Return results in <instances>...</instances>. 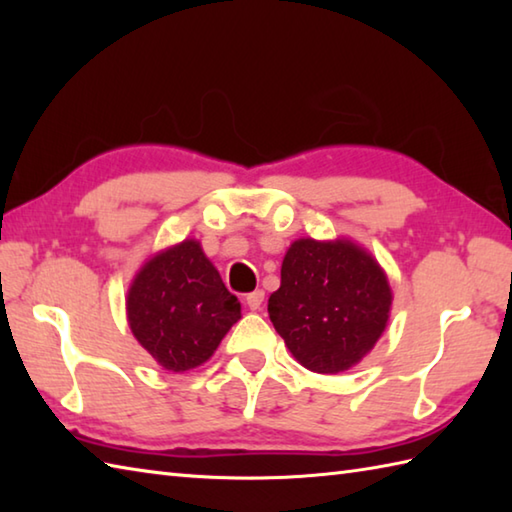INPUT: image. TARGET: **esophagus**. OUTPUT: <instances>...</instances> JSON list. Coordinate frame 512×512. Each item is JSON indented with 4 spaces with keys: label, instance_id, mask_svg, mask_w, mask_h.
<instances>
[{
    "label": "esophagus",
    "instance_id": "34e87169",
    "mask_svg": "<svg viewBox=\"0 0 512 512\" xmlns=\"http://www.w3.org/2000/svg\"><path fill=\"white\" fill-rule=\"evenodd\" d=\"M262 303H264V290H255V292H250V295H246V306H248V310H259L262 308Z\"/></svg>",
    "mask_w": 512,
    "mask_h": 512
}]
</instances>
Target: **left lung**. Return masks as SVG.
Here are the masks:
<instances>
[{
    "instance_id": "left-lung-1",
    "label": "left lung",
    "mask_w": 512,
    "mask_h": 512,
    "mask_svg": "<svg viewBox=\"0 0 512 512\" xmlns=\"http://www.w3.org/2000/svg\"><path fill=\"white\" fill-rule=\"evenodd\" d=\"M391 288L383 266L347 237L295 239L268 314L290 354L317 374L358 365L383 336Z\"/></svg>"
}]
</instances>
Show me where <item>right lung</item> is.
<instances>
[{
	"label": "right lung",
	"instance_id": "1",
	"mask_svg": "<svg viewBox=\"0 0 512 512\" xmlns=\"http://www.w3.org/2000/svg\"><path fill=\"white\" fill-rule=\"evenodd\" d=\"M134 339L169 372L209 361L242 306L204 255L198 239H182L140 266L125 297Z\"/></svg>",
	"mask_w": 512,
	"mask_h": 512
}]
</instances>
